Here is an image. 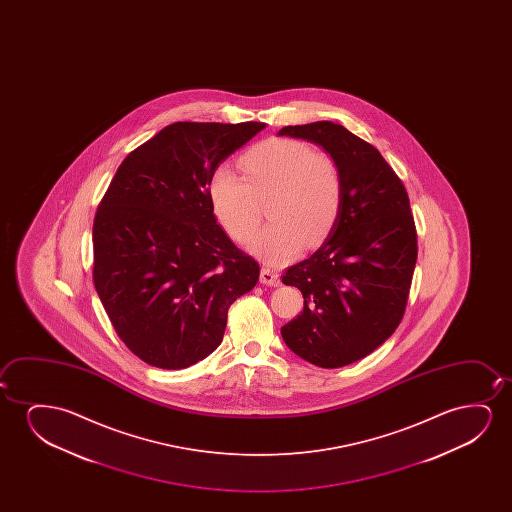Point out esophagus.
Masks as SVG:
<instances>
[{
    "label": "esophagus",
    "instance_id": "1",
    "mask_svg": "<svg viewBox=\"0 0 512 512\" xmlns=\"http://www.w3.org/2000/svg\"><path fill=\"white\" fill-rule=\"evenodd\" d=\"M260 281L264 283V285H269V287H278L280 285V274L273 271L271 267H262L260 269Z\"/></svg>",
    "mask_w": 512,
    "mask_h": 512
}]
</instances>
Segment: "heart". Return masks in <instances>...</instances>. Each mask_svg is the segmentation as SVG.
<instances>
[{"label":"heart","mask_w":512,"mask_h":512,"mask_svg":"<svg viewBox=\"0 0 512 512\" xmlns=\"http://www.w3.org/2000/svg\"><path fill=\"white\" fill-rule=\"evenodd\" d=\"M239 166H218L211 175V208L238 243L252 238L262 220L260 203L273 220L253 238V252L269 264L294 259L308 241L329 236L343 204V175L337 162L302 141L269 140L248 150Z\"/></svg>","instance_id":"b5f03b06"}]
</instances>
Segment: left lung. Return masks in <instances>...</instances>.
<instances>
[{
    "label": "left lung",
    "instance_id": "obj_1",
    "mask_svg": "<svg viewBox=\"0 0 512 512\" xmlns=\"http://www.w3.org/2000/svg\"><path fill=\"white\" fill-rule=\"evenodd\" d=\"M280 136L313 141L343 175V204L329 238L281 281L297 287L304 309L281 327L295 355L323 369L367 357L392 336L406 311L418 236L406 187L378 148L322 120Z\"/></svg>",
    "mask_w": 512,
    "mask_h": 512
}]
</instances>
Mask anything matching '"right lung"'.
Returning a JSON list of instances; mask_svg holds the SVG:
<instances>
[{
	"mask_svg": "<svg viewBox=\"0 0 512 512\" xmlns=\"http://www.w3.org/2000/svg\"><path fill=\"white\" fill-rule=\"evenodd\" d=\"M264 122H175L134 148L99 203L92 280L117 336L143 362L185 369L224 339L227 311L259 281L227 238L211 175Z\"/></svg>",
	"mask_w": 512,
	"mask_h": 512,
	"instance_id": "obj_1",
	"label": "right lung"
}]
</instances>
